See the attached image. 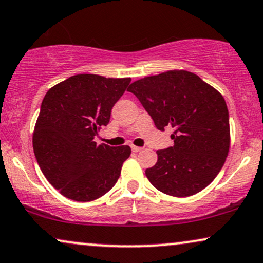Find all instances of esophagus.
<instances>
[{
	"label": "esophagus",
	"instance_id": "obj_1",
	"mask_svg": "<svg viewBox=\"0 0 263 263\" xmlns=\"http://www.w3.org/2000/svg\"><path fill=\"white\" fill-rule=\"evenodd\" d=\"M131 149L134 152H140V151H142V148L137 147V145H131Z\"/></svg>",
	"mask_w": 263,
	"mask_h": 263
}]
</instances>
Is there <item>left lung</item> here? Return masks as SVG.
I'll return each instance as SVG.
<instances>
[{
  "mask_svg": "<svg viewBox=\"0 0 263 263\" xmlns=\"http://www.w3.org/2000/svg\"><path fill=\"white\" fill-rule=\"evenodd\" d=\"M127 90L138 98L158 129H174L173 147L158 151L156 165L145 170L152 185L174 197L207 187L230 147L229 112L222 94L183 69L144 77Z\"/></svg>",
  "mask_w": 263,
  "mask_h": 263,
  "instance_id": "left-lung-1",
  "label": "left lung"
}]
</instances>
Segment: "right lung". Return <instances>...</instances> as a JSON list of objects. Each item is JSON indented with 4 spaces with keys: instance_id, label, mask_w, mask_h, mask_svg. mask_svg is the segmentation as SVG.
<instances>
[{
    "instance_id": "right-lung-1",
    "label": "right lung",
    "mask_w": 263,
    "mask_h": 263,
    "mask_svg": "<svg viewBox=\"0 0 263 263\" xmlns=\"http://www.w3.org/2000/svg\"><path fill=\"white\" fill-rule=\"evenodd\" d=\"M129 82L76 74L44 97L33 134L34 154L47 181L69 200H97L118 181L131 148L97 144L94 137L109 123Z\"/></svg>"
}]
</instances>
